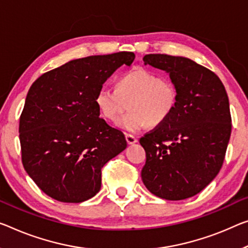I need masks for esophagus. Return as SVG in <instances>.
<instances>
[{
    "label": "esophagus",
    "instance_id": "obj_1",
    "mask_svg": "<svg viewBox=\"0 0 248 248\" xmlns=\"http://www.w3.org/2000/svg\"><path fill=\"white\" fill-rule=\"evenodd\" d=\"M125 140H126V143L128 145H132V144H135L137 142V139L135 136H133L131 134H126L125 135Z\"/></svg>",
    "mask_w": 248,
    "mask_h": 248
}]
</instances>
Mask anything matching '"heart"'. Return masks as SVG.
I'll return each instance as SVG.
<instances>
[{"label": "heart", "instance_id": "heart-1", "mask_svg": "<svg viewBox=\"0 0 248 248\" xmlns=\"http://www.w3.org/2000/svg\"><path fill=\"white\" fill-rule=\"evenodd\" d=\"M177 90L169 78L139 68L117 79L116 90L102 86L95 95L101 116L114 122L129 103L130 112L116 122V127L137 133L150 124L159 126L170 119L177 105Z\"/></svg>", "mask_w": 248, "mask_h": 248}]
</instances>
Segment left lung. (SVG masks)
<instances>
[{
  "label": "left lung",
  "mask_w": 248,
  "mask_h": 248,
  "mask_svg": "<svg viewBox=\"0 0 248 248\" xmlns=\"http://www.w3.org/2000/svg\"><path fill=\"white\" fill-rule=\"evenodd\" d=\"M143 61L170 75L178 100L170 119L140 140L146 152L142 181L161 199H188L223 165L232 131L227 93L218 76L187 58L147 54Z\"/></svg>",
  "instance_id": "8db88e82"
}]
</instances>
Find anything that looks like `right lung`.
Returning <instances> with one entry per match:
<instances>
[{"instance_id":"right-lung-1","label":"right lung","mask_w":248,"mask_h":248,"mask_svg":"<svg viewBox=\"0 0 248 248\" xmlns=\"http://www.w3.org/2000/svg\"><path fill=\"white\" fill-rule=\"evenodd\" d=\"M133 52L70 61L30 87L20 117L23 166L52 199L81 203L101 189V170L126 148L119 129L101 119L95 95Z\"/></svg>"}]
</instances>
